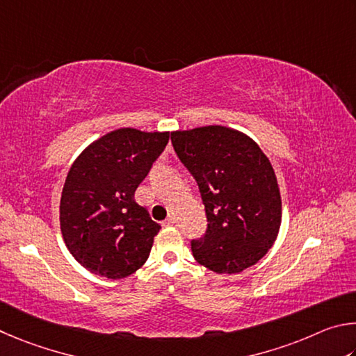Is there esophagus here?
<instances>
[{
  "label": "esophagus",
  "instance_id": "obj_1",
  "mask_svg": "<svg viewBox=\"0 0 356 356\" xmlns=\"http://www.w3.org/2000/svg\"><path fill=\"white\" fill-rule=\"evenodd\" d=\"M175 222H177V219H175V217H173V216H168V217H167V219H165L164 222H162V225H164V227H172Z\"/></svg>",
  "mask_w": 356,
  "mask_h": 356
}]
</instances>
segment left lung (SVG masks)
<instances>
[{
  "label": "left lung",
  "mask_w": 356,
  "mask_h": 356,
  "mask_svg": "<svg viewBox=\"0 0 356 356\" xmlns=\"http://www.w3.org/2000/svg\"><path fill=\"white\" fill-rule=\"evenodd\" d=\"M172 145L195 178L208 219L202 238L191 241L194 258L216 273L257 264L282 223L270 161L250 137L219 124L172 133Z\"/></svg>",
  "instance_id": "left-lung-1"
}]
</instances>
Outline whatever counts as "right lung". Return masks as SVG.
I'll return each mask as SVG.
<instances>
[{
	"label": "right lung",
	"instance_id": "1",
	"mask_svg": "<svg viewBox=\"0 0 356 356\" xmlns=\"http://www.w3.org/2000/svg\"><path fill=\"white\" fill-rule=\"evenodd\" d=\"M168 142V133L122 128L87 147L73 162L60 197V232L73 258L111 280L148 259L161 225L134 192Z\"/></svg>",
	"mask_w": 356,
	"mask_h": 356
}]
</instances>
